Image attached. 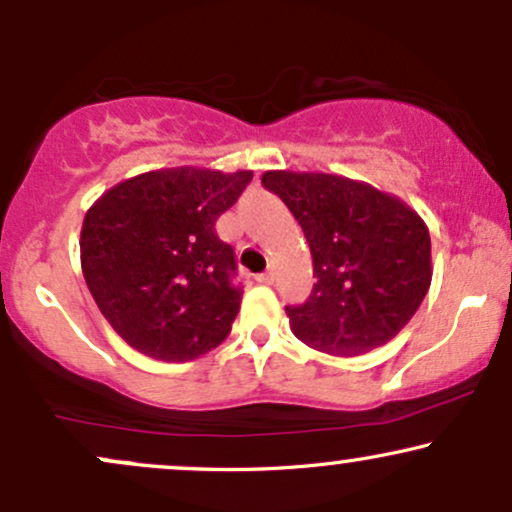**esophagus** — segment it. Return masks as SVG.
<instances>
[{"mask_svg":"<svg viewBox=\"0 0 512 512\" xmlns=\"http://www.w3.org/2000/svg\"><path fill=\"white\" fill-rule=\"evenodd\" d=\"M257 281H260V284H267V286H272L274 281H276V272H274V269H269V272H264V274H257Z\"/></svg>","mask_w":512,"mask_h":512,"instance_id":"1","label":"esophagus"}]
</instances>
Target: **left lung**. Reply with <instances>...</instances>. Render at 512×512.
<instances>
[{
	"label": "left lung",
	"mask_w": 512,
	"mask_h": 512,
	"mask_svg": "<svg viewBox=\"0 0 512 512\" xmlns=\"http://www.w3.org/2000/svg\"><path fill=\"white\" fill-rule=\"evenodd\" d=\"M262 185L296 216L313 255V293L286 305L293 334L332 356L390 342L431 286V236L421 216L342 175L267 170Z\"/></svg>",
	"instance_id": "left-lung-1"
}]
</instances>
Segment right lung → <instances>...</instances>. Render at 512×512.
Listing matches in <instances>:
<instances>
[{
    "label": "right lung",
    "mask_w": 512,
    "mask_h": 512,
    "mask_svg": "<svg viewBox=\"0 0 512 512\" xmlns=\"http://www.w3.org/2000/svg\"><path fill=\"white\" fill-rule=\"evenodd\" d=\"M250 180V170H151L110 187L86 211V286L132 349L182 363L228 337L243 289L233 281V248L214 223Z\"/></svg>",
    "instance_id": "obj_1"
}]
</instances>
